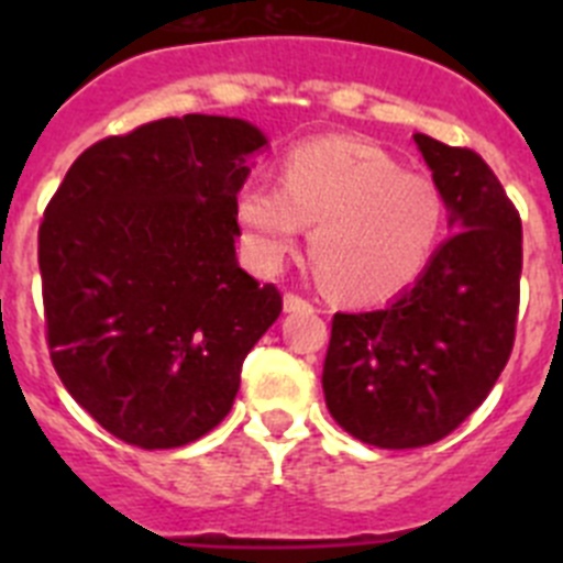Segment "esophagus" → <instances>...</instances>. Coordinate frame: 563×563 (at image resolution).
Returning a JSON list of instances; mask_svg holds the SVG:
<instances>
[{"label":"esophagus","mask_w":563,"mask_h":563,"mask_svg":"<svg viewBox=\"0 0 563 563\" xmlns=\"http://www.w3.org/2000/svg\"><path fill=\"white\" fill-rule=\"evenodd\" d=\"M285 310L287 312H312V305L307 298H301L298 292H287L285 296Z\"/></svg>","instance_id":"34e87169"}]
</instances>
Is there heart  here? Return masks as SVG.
<instances>
[{
	"label": "heart",
	"instance_id": "heart-1",
	"mask_svg": "<svg viewBox=\"0 0 563 563\" xmlns=\"http://www.w3.org/2000/svg\"><path fill=\"white\" fill-rule=\"evenodd\" d=\"M236 217L262 267L282 265L305 225H316L310 258L321 285L343 301L377 305L426 273L445 202L429 177L402 172L380 148L327 137L285 154L282 186L247 183Z\"/></svg>",
	"mask_w": 563,
	"mask_h": 563
}]
</instances>
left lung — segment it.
Instances as JSON below:
<instances>
[{"label": "left lung", "instance_id": "1", "mask_svg": "<svg viewBox=\"0 0 563 563\" xmlns=\"http://www.w3.org/2000/svg\"><path fill=\"white\" fill-rule=\"evenodd\" d=\"M454 236L409 290L335 312L324 357L332 420L375 449L440 442L482 406L514 352L521 217L479 154L415 134Z\"/></svg>", "mask_w": 563, "mask_h": 563}]
</instances>
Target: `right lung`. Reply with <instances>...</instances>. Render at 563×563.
<instances>
[{"label": "right lung", "mask_w": 563, "mask_h": 563, "mask_svg": "<svg viewBox=\"0 0 563 563\" xmlns=\"http://www.w3.org/2000/svg\"><path fill=\"white\" fill-rule=\"evenodd\" d=\"M253 123L183 114L92 143L38 225L49 361L118 440L180 449L217 429L282 312L236 262Z\"/></svg>", "instance_id": "obj_1"}]
</instances>
